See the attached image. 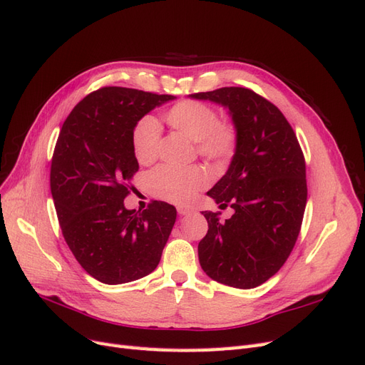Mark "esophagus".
<instances>
[{"label":"esophagus","mask_w":365,"mask_h":365,"mask_svg":"<svg viewBox=\"0 0 365 365\" xmlns=\"http://www.w3.org/2000/svg\"><path fill=\"white\" fill-rule=\"evenodd\" d=\"M176 210H178L180 216H187V215H190L193 212L190 207H185V205H178V208H176Z\"/></svg>","instance_id":"obj_1"}]
</instances>
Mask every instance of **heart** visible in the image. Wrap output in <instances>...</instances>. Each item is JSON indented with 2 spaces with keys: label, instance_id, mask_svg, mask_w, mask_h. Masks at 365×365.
Instances as JSON below:
<instances>
[{
  "label": "heart",
  "instance_id": "heart-1",
  "mask_svg": "<svg viewBox=\"0 0 365 365\" xmlns=\"http://www.w3.org/2000/svg\"><path fill=\"white\" fill-rule=\"evenodd\" d=\"M168 123L182 135L196 143L202 157L215 163L231 158L237 145V130L231 123H220L212 106L196 101H182L173 105L165 114ZM161 126L153 117H145L132 135V148L140 164H150L160 153ZM208 175L200 165L175 168L164 164L149 175L153 193L165 201L189 202L197 190L204 189Z\"/></svg>",
  "mask_w": 365,
  "mask_h": 365
}]
</instances>
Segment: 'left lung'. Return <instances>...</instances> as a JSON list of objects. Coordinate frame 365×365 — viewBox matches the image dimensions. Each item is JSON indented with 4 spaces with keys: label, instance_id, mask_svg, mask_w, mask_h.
<instances>
[{
    "label": "left lung",
    "instance_id": "8db88e82",
    "mask_svg": "<svg viewBox=\"0 0 365 365\" xmlns=\"http://www.w3.org/2000/svg\"><path fill=\"white\" fill-rule=\"evenodd\" d=\"M228 109L237 145L227 173L207 195L235 215L202 212L208 222L197 256L210 279L251 289L277 272L295 245L307 200L306 164L280 109L248 88L190 94Z\"/></svg>",
    "mask_w": 365,
    "mask_h": 365
}]
</instances>
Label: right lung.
<instances>
[{
  "label": "right lung",
  "instance_id": "1",
  "mask_svg": "<svg viewBox=\"0 0 365 365\" xmlns=\"http://www.w3.org/2000/svg\"><path fill=\"white\" fill-rule=\"evenodd\" d=\"M175 96L105 86L74 106L54 148L50 189L61 230L81 267L121 284L158 267L176 208L153 201L128 210V181L138 170L132 135L138 121Z\"/></svg>",
  "mask_w": 365,
  "mask_h": 365
}]
</instances>
